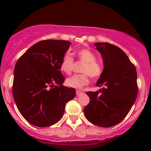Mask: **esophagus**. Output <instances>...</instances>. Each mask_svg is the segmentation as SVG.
Here are the masks:
<instances>
[{"instance_id": "obj_1", "label": "esophagus", "mask_w": 151, "mask_h": 151, "mask_svg": "<svg viewBox=\"0 0 151 151\" xmlns=\"http://www.w3.org/2000/svg\"><path fill=\"white\" fill-rule=\"evenodd\" d=\"M76 93H77V96H79V95H80L81 93H82V91H79V90H77V91H76Z\"/></svg>"}]
</instances>
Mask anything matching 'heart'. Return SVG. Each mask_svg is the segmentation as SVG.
Returning <instances> with one entry per match:
<instances>
[{
  "label": "heart",
  "mask_w": 151,
  "mask_h": 151,
  "mask_svg": "<svg viewBox=\"0 0 151 151\" xmlns=\"http://www.w3.org/2000/svg\"><path fill=\"white\" fill-rule=\"evenodd\" d=\"M77 55L79 60L84 62L81 69L84 72L80 74H74L66 79V84L74 89H81L89 83V75L93 78H97L101 75V67L96 62V55L91 50L82 49L79 50ZM74 60L70 55H66L60 62V69L66 74H70L73 68ZM89 74L88 75V74Z\"/></svg>",
  "instance_id": "b5f03b06"
}]
</instances>
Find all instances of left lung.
I'll list each match as a JSON object with an SVG mask.
<instances>
[{
	"mask_svg": "<svg viewBox=\"0 0 151 151\" xmlns=\"http://www.w3.org/2000/svg\"><path fill=\"white\" fill-rule=\"evenodd\" d=\"M101 55L104 70L96 86L98 91H89L90 101L84 109L88 121L104 128L120 123L131 110L138 95L137 72L126 53L107 42L94 43Z\"/></svg>",
	"mask_w": 151,
	"mask_h": 151,
	"instance_id": "8db88e82",
	"label": "left lung"
}]
</instances>
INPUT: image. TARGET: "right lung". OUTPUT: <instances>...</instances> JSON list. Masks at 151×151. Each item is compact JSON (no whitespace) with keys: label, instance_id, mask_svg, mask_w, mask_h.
<instances>
[{"label":"right lung","instance_id":"obj_1","mask_svg":"<svg viewBox=\"0 0 151 151\" xmlns=\"http://www.w3.org/2000/svg\"><path fill=\"white\" fill-rule=\"evenodd\" d=\"M71 42L47 40L37 42L18 59L14 69L13 96L19 111L38 127L60 120L66 104L74 98V88L63 86L60 62Z\"/></svg>","mask_w":151,"mask_h":151}]
</instances>
